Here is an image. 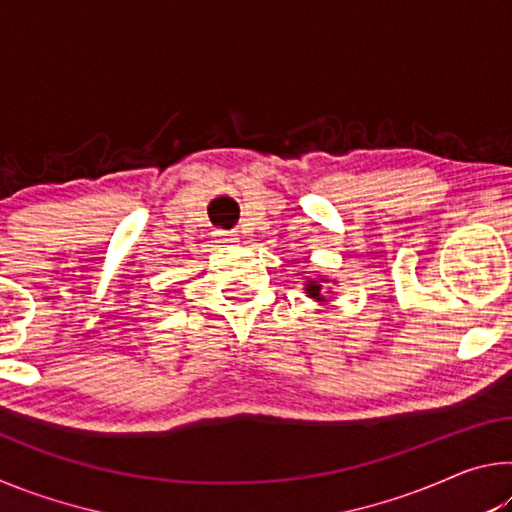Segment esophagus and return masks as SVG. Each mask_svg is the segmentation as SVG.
I'll return each instance as SVG.
<instances>
[{
  "label": "esophagus",
  "instance_id": "34e87169",
  "mask_svg": "<svg viewBox=\"0 0 512 512\" xmlns=\"http://www.w3.org/2000/svg\"><path fill=\"white\" fill-rule=\"evenodd\" d=\"M214 235L219 237L221 241H235L237 239V232L235 230H216Z\"/></svg>",
  "mask_w": 512,
  "mask_h": 512
}]
</instances>
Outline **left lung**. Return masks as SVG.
Returning <instances> with one entry per match:
<instances>
[{"label": "left lung", "instance_id": "obj_1", "mask_svg": "<svg viewBox=\"0 0 512 512\" xmlns=\"http://www.w3.org/2000/svg\"><path fill=\"white\" fill-rule=\"evenodd\" d=\"M307 293H309L311 298L323 300V296H320V284H316V282H309V284H307Z\"/></svg>", "mask_w": 512, "mask_h": 512}]
</instances>
